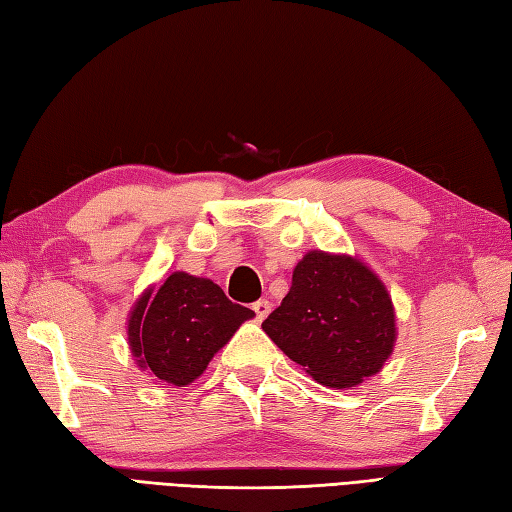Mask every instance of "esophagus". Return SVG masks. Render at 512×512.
Instances as JSON below:
<instances>
[{"mask_svg": "<svg viewBox=\"0 0 512 512\" xmlns=\"http://www.w3.org/2000/svg\"><path fill=\"white\" fill-rule=\"evenodd\" d=\"M253 310H255L257 319H266L270 310H273V304H270L268 299H259V302H255V304H253Z\"/></svg>", "mask_w": 512, "mask_h": 512, "instance_id": "34e87169", "label": "esophagus"}]
</instances>
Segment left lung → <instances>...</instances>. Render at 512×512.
<instances>
[{
	"label": "left lung",
	"mask_w": 512,
	"mask_h": 512,
	"mask_svg": "<svg viewBox=\"0 0 512 512\" xmlns=\"http://www.w3.org/2000/svg\"><path fill=\"white\" fill-rule=\"evenodd\" d=\"M264 333L328 388H353L377 375L397 342L395 306L362 259L308 250L293 270Z\"/></svg>",
	"instance_id": "1"
}]
</instances>
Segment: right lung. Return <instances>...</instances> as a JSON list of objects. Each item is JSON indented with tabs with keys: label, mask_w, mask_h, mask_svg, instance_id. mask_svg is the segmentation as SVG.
<instances>
[{
	"label": "right lung",
	"mask_w": 512,
	"mask_h": 512,
	"mask_svg": "<svg viewBox=\"0 0 512 512\" xmlns=\"http://www.w3.org/2000/svg\"><path fill=\"white\" fill-rule=\"evenodd\" d=\"M253 317V310L230 302L213 279L177 270L157 290L148 286L130 308L128 346L139 368L182 388Z\"/></svg>",
	"instance_id": "1"
}]
</instances>
